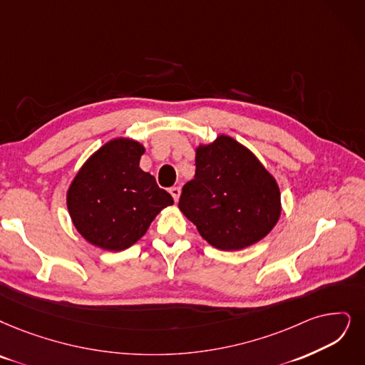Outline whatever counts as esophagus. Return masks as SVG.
<instances>
[{
	"mask_svg": "<svg viewBox=\"0 0 365 365\" xmlns=\"http://www.w3.org/2000/svg\"><path fill=\"white\" fill-rule=\"evenodd\" d=\"M169 193L172 195V197H173V200H175V202H178L180 195H181V188H180V187H172L170 190H169Z\"/></svg>",
	"mask_w": 365,
	"mask_h": 365,
	"instance_id": "1",
	"label": "esophagus"
}]
</instances>
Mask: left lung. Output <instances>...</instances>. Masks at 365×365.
<instances>
[{
	"mask_svg": "<svg viewBox=\"0 0 365 365\" xmlns=\"http://www.w3.org/2000/svg\"><path fill=\"white\" fill-rule=\"evenodd\" d=\"M195 153V178L182 187L180 211L218 250H242L264 240L282 214L275 178L227 135L199 143Z\"/></svg>",
	"mask_w": 365,
	"mask_h": 365,
	"instance_id": "8db88e82",
	"label": "left lung"
}]
</instances>
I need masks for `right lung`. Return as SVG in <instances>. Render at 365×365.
<instances>
[{
  "instance_id": "1",
  "label": "right lung",
  "mask_w": 365,
  "mask_h": 365,
  "mask_svg": "<svg viewBox=\"0 0 365 365\" xmlns=\"http://www.w3.org/2000/svg\"><path fill=\"white\" fill-rule=\"evenodd\" d=\"M145 147L115 138L93 153L71 180L67 210L81 237L98 249L121 252L138 242L172 196L139 168Z\"/></svg>"
}]
</instances>
